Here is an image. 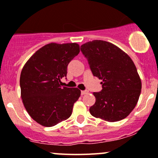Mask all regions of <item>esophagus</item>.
<instances>
[{
  "label": "esophagus",
  "instance_id": "1",
  "mask_svg": "<svg viewBox=\"0 0 158 158\" xmlns=\"http://www.w3.org/2000/svg\"><path fill=\"white\" fill-rule=\"evenodd\" d=\"M88 93H89V92H87V91H82V92H81V94H82V95H84V94H88Z\"/></svg>",
  "mask_w": 158,
  "mask_h": 158
}]
</instances>
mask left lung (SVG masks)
Returning a JSON list of instances; mask_svg holds the SVG:
<instances>
[{
	"instance_id": "left-lung-1",
	"label": "left lung",
	"mask_w": 158,
	"mask_h": 158,
	"mask_svg": "<svg viewBox=\"0 0 158 158\" xmlns=\"http://www.w3.org/2000/svg\"><path fill=\"white\" fill-rule=\"evenodd\" d=\"M94 76L102 82V90L94 92L95 103L89 109L96 118L116 122L135 108L142 82L130 57L115 44L94 40L81 46Z\"/></svg>"
}]
</instances>
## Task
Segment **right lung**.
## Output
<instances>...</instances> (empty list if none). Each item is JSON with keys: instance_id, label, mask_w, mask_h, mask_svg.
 Instances as JSON below:
<instances>
[{"instance_id": "1", "label": "right lung", "mask_w": 158, "mask_h": 158, "mask_svg": "<svg viewBox=\"0 0 158 158\" xmlns=\"http://www.w3.org/2000/svg\"><path fill=\"white\" fill-rule=\"evenodd\" d=\"M76 43H50L28 60L20 74L21 98L29 116L43 127H51L72 114L80 97L77 88L62 87L69 63L79 53Z\"/></svg>"}]
</instances>
